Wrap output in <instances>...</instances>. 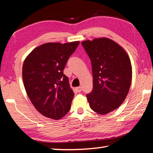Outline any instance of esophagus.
Masks as SVG:
<instances>
[{
    "label": "esophagus",
    "instance_id": "1",
    "mask_svg": "<svg viewBox=\"0 0 153 153\" xmlns=\"http://www.w3.org/2000/svg\"><path fill=\"white\" fill-rule=\"evenodd\" d=\"M76 90H77V92H81V91H82V87H80V86H79V87H77L76 88Z\"/></svg>",
    "mask_w": 153,
    "mask_h": 153
}]
</instances>
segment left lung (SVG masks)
<instances>
[{
	"instance_id": "left-lung-1",
	"label": "left lung",
	"mask_w": 153,
	"mask_h": 153,
	"mask_svg": "<svg viewBox=\"0 0 153 153\" xmlns=\"http://www.w3.org/2000/svg\"><path fill=\"white\" fill-rule=\"evenodd\" d=\"M92 63L93 89L86 95L90 107L105 115L125 100L130 88L132 68L125 50L107 38L82 42Z\"/></svg>"
}]
</instances>
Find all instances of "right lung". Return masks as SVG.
<instances>
[{"label": "right lung", "instance_id": "add662e5", "mask_svg": "<svg viewBox=\"0 0 153 153\" xmlns=\"http://www.w3.org/2000/svg\"><path fill=\"white\" fill-rule=\"evenodd\" d=\"M79 44V41L43 44L24 62L25 91L36 110L46 117L59 120L70 109L74 93L63 69Z\"/></svg>", "mask_w": 153, "mask_h": 153}]
</instances>
